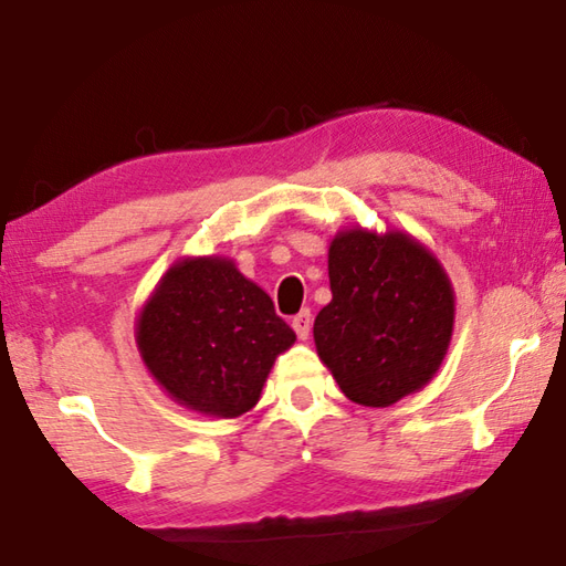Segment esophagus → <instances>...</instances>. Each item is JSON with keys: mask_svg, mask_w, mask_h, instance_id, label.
<instances>
[{"mask_svg": "<svg viewBox=\"0 0 566 566\" xmlns=\"http://www.w3.org/2000/svg\"><path fill=\"white\" fill-rule=\"evenodd\" d=\"M292 326H294V332H296V336H300V338L310 336V332H312V312L310 310H302L300 314L292 318Z\"/></svg>", "mask_w": 566, "mask_h": 566, "instance_id": "34e87169", "label": "esophagus"}]
</instances>
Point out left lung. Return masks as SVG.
I'll return each instance as SVG.
<instances>
[{
    "label": "left lung",
    "instance_id": "1",
    "mask_svg": "<svg viewBox=\"0 0 566 566\" xmlns=\"http://www.w3.org/2000/svg\"><path fill=\"white\" fill-rule=\"evenodd\" d=\"M328 282L314 342L346 398L386 408L433 378L455 316L433 254L400 232H342L328 248Z\"/></svg>",
    "mask_w": 566,
    "mask_h": 566
}]
</instances>
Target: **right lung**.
Listing matches in <instances>:
<instances>
[{
	"label": "right lung",
	"mask_w": 566,
	"mask_h": 566,
	"mask_svg": "<svg viewBox=\"0 0 566 566\" xmlns=\"http://www.w3.org/2000/svg\"><path fill=\"white\" fill-rule=\"evenodd\" d=\"M294 338L270 296L218 256L172 266L138 318V348L158 384L220 418L248 413Z\"/></svg>",
	"instance_id": "1"
}]
</instances>
